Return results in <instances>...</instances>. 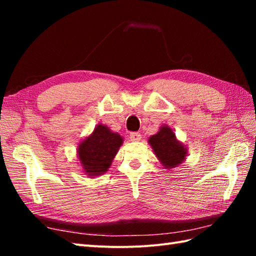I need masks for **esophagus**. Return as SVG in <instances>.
I'll list each match as a JSON object with an SVG mask.
<instances>
[{"instance_id": "obj_1", "label": "esophagus", "mask_w": 256, "mask_h": 256, "mask_svg": "<svg viewBox=\"0 0 256 256\" xmlns=\"http://www.w3.org/2000/svg\"><path fill=\"white\" fill-rule=\"evenodd\" d=\"M130 138H131V140H133V142H138V140H140V133H131L130 134Z\"/></svg>"}]
</instances>
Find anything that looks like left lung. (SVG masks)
I'll list each match as a JSON object with an SVG mask.
<instances>
[{"label":"left lung","instance_id":"1","mask_svg":"<svg viewBox=\"0 0 256 256\" xmlns=\"http://www.w3.org/2000/svg\"><path fill=\"white\" fill-rule=\"evenodd\" d=\"M148 144L165 170L176 168L186 160L188 148L168 125H162L158 132L148 138Z\"/></svg>","mask_w":256,"mask_h":256}]
</instances>
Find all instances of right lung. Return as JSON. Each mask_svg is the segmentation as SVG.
<instances>
[{
	"mask_svg": "<svg viewBox=\"0 0 256 256\" xmlns=\"http://www.w3.org/2000/svg\"><path fill=\"white\" fill-rule=\"evenodd\" d=\"M122 144L121 135L104 124H98L94 132L78 144L77 157L84 174L91 178L103 175L112 165Z\"/></svg>",
	"mask_w": 256,
	"mask_h": 256,
	"instance_id": "right-lung-1",
	"label": "right lung"
}]
</instances>
